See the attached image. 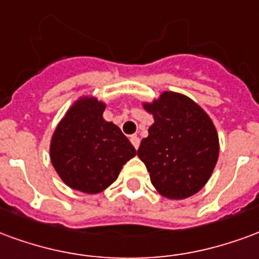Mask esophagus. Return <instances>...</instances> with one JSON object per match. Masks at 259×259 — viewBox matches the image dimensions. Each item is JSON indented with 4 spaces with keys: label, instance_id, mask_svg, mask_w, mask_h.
Returning <instances> with one entry per match:
<instances>
[{
    "label": "esophagus",
    "instance_id": "1",
    "mask_svg": "<svg viewBox=\"0 0 259 259\" xmlns=\"http://www.w3.org/2000/svg\"><path fill=\"white\" fill-rule=\"evenodd\" d=\"M130 141H131V143L134 145V148L138 149L139 148V143H141V139L137 137V135H132V137H130Z\"/></svg>",
    "mask_w": 259,
    "mask_h": 259
}]
</instances>
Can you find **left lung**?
Wrapping results in <instances>:
<instances>
[{
	"label": "left lung",
	"mask_w": 259,
	"mask_h": 259,
	"mask_svg": "<svg viewBox=\"0 0 259 259\" xmlns=\"http://www.w3.org/2000/svg\"><path fill=\"white\" fill-rule=\"evenodd\" d=\"M154 122L138 149L154 189L169 200L188 199L203 189L220 156L214 122L184 94L164 91L143 102Z\"/></svg>",
	"instance_id": "1"
}]
</instances>
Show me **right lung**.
Instances as JSON below:
<instances>
[{
    "label": "right lung",
    "instance_id": "add662e5",
    "mask_svg": "<svg viewBox=\"0 0 259 259\" xmlns=\"http://www.w3.org/2000/svg\"><path fill=\"white\" fill-rule=\"evenodd\" d=\"M106 103L82 95L69 107L55 128L51 163L69 188L87 194L109 188L122 165L137 154L128 138L103 118Z\"/></svg>",
    "mask_w": 259,
    "mask_h": 259
}]
</instances>
